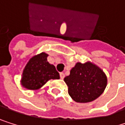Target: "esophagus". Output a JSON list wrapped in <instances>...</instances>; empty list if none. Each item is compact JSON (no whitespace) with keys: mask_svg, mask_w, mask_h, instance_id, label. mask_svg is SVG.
<instances>
[{"mask_svg":"<svg viewBox=\"0 0 125 125\" xmlns=\"http://www.w3.org/2000/svg\"><path fill=\"white\" fill-rule=\"evenodd\" d=\"M64 76H64V73H60V78H61V79H63L64 78Z\"/></svg>","mask_w":125,"mask_h":125,"instance_id":"34e87169","label":"esophagus"}]
</instances>
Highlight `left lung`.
<instances>
[{
	"label": "left lung",
	"instance_id": "8db88e82",
	"mask_svg": "<svg viewBox=\"0 0 125 125\" xmlns=\"http://www.w3.org/2000/svg\"><path fill=\"white\" fill-rule=\"evenodd\" d=\"M64 80L70 96L77 103L93 101L103 94L107 84L104 71L91 62L76 63Z\"/></svg>",
	"mask_w": 125,
	"mask_h": 125
}]
</instances>
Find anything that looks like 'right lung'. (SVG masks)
<instances>
[{
  "label": "right lung",
  "mask_w": 125,
  "mask_h": 125,
  "mask_svg": "<svg viewBox=\"0 0 125 125\" xmlns=\"http://www.w3.org/2000/svg\"><path fill=\"white\" fill-rule=\"evenodd\" d=\"M45 52L33 56L28 62L23 70L21 85L30 90H37L49 79H58L59 73L55 67L47 61Z\"/></svg>",
  "instance_id": "1"
}]
</instances>
